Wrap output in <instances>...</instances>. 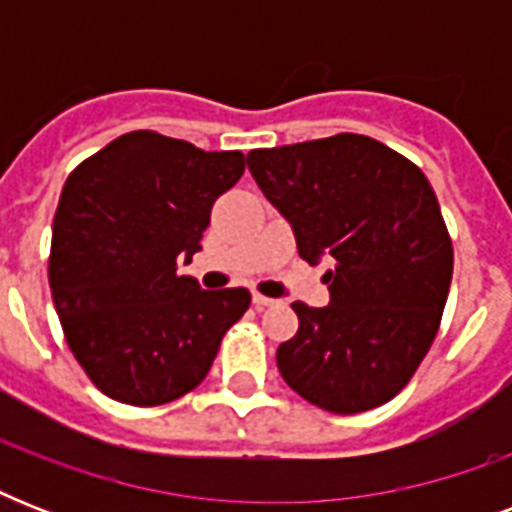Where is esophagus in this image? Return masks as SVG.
<instances>
[{
	"label": "esophagus",
	"instance_id": "1",
	"mask_svg": "<svg viewBox=\"0 0 512 512\" xmlns=\"http://www.w3.org/2000/svg\"><path fill=\"white\" fill-rule=\"evenodd\" d=\"M252 303H255V308H268V305H273L276 300H271V297H265V295H260V292H255V295H252Z\"/></svg>",
	"mask_w": 512,
	"mask_h": 512
}]
</instances>
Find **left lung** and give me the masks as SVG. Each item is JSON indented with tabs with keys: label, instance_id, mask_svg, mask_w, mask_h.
<instances>
[{
	"label": "left lung",
	"instance_id": "obj_1",
	"mask_svg": "<svg viewBox=\"0 0 512 512\" xmlns=\"http://www.w3.org/2000/svg\"><path fill=\"white\" fill-rule=\"evenodd\" d=\"M247 164L300 257L335 265L327 308L292 303L300 327L276 350L281 377L332 414L388 404L428 356L452 287V236L428 177L353 132L255 148Z\"/></svg>",
	"mask_w": 512,
	"mask_h": 512
}]
</instances>
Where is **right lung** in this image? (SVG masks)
<instances>
[{
  "mask_svg": "<svg viewBox=\"0 0 512 512\" xmlns=\"http://www.w3.org/2000/svg\"><path fill=\"white\" fill-rule=\"evenodd\" d=\"M241 175V151L154 130L111 140L68 175L47 276L68 348L108 398L162 406L191 393L247 313L249 289L209 292L177 273Z\"/></svg>",
  "mask_w": 512,
  "mask_h": 512,
  "instance_id": "add662e5",
  "label": "right lung"
}]
</instances>
